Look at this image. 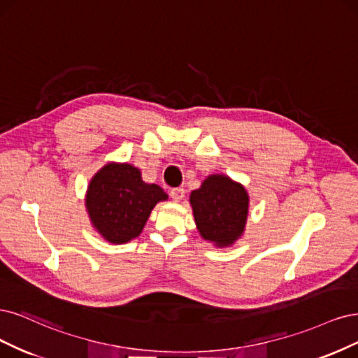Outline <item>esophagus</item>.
<instances>
[{
	"label": "esophagus",
	"mask_w": 358,
	"mask_h": 358,
	"mask_svg": "<svg viewBox=\"0 0 358 358\" xmlns=\"http://www.w3.org/2000/svg\"><path fill=\"white\" fill-rule=\"evenodd\" d=\"M169 196H171L172 201H174V202H180V201H182V198H184V189H181V187L172 189V190L169 192Z\"/></svg>",
	"instance_id": "34e87169"
}]
</instances>
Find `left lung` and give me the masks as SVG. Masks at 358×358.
<instances>
[{"label": "left lung", "instance_id": "left-lung-1", "mask_svg": "<svg viewBox=\"0 0 358 358\" xmlns=\"http://www.w3.org/2000/svg\"><path fill=\"white\" fill-rule=\"evenodd\" d=\"M189 201L199 235L214 247H232L244 235L250 196L241 182L224 174H211L190 193Z\"/></svg>", "mask_w": 358, "mask_h": 358}]
</instances>
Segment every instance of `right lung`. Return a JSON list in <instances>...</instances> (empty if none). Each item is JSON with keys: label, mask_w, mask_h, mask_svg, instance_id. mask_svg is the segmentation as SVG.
<instances>
[{"label": "right lung", "mask_w": 358, "mask_h": 358, "mask_svg": "<svg viewBox=\"0 0 358 358\" xmlns=\"http://www.w3.org/2000/svg\"><path fill=\"white\" fill-rule=\"evenodd\" d=\"M168 201L157 184L143 181L141 171L128 162H108L90 182L86 211L95 232L110 244H126L141 235L156 203Z\"/></svg>", "instance_id": "add662e5"}]
</instances>
